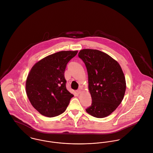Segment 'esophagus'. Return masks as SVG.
Masks as SVG:
<instances>
[{"instance_id":"obj_1","label":"esophagus","mask_w":153,"mask_h":153,"mask_svg":"<svg viewBox=\"0 0 153 153\" xmlns=\"http://www.w3.org/2000/svg\"><path fill=\"white\" fill-rule=\"evenodd\" d=\"M76 92H77V93L78 94H80V93H81V92H82V91H81V89H79L78 90H77V91H76Z\"/></svg>"}]
</instances>
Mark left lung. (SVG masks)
Here are the masks:
<instances>
[{"label":"left lung","instance_id":"8db88e82","mask_svg":"<svg viewBox=\"0 0 153 153\" xmlns=\"http://www.w3.org/2000/svg\"><path fill=\"white\" fill-rule=\"evenodd\" d=\"M87 68L92 103L86 112L97 118L112 114L120 105L126 90L125 78L119 63L97 50L83 49L79 53Z\"/></svg>","mask_w":153,"mask_h":153}]
</instances>
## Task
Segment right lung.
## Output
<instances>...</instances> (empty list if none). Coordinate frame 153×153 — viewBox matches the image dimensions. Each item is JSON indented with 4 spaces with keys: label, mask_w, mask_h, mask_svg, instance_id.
Returning a JSON list of instances; mask_svg holds the SVG:
<instances>
[{
    "label": "right lung",
    "mask_w": 153,
    "mask_h": 153,
    "mask_svg": "<svg viewBox=\"0 0 153 153\" xmlns=\"http://www.w3.org/2000/svg\"><path fill=\"white\" fill-rule=\"evenodd\" d=\"M78 51H62L37 62L26 81V92L33 107L41 115L54 117L62 114L74 96L65 86L64 71Z\"/></svg>",
    "instance_id": "obj_1"
}]
</instances>
